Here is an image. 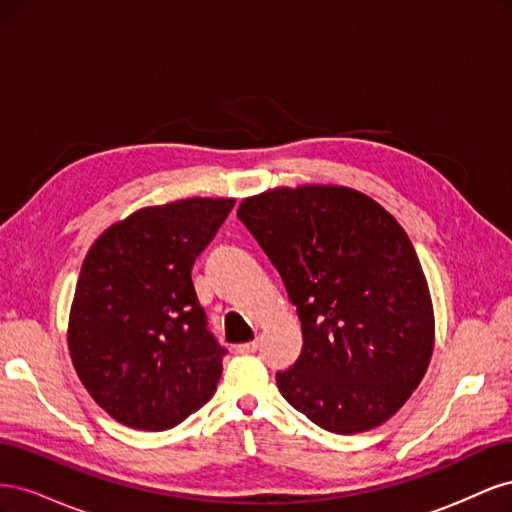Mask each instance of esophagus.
Returning <instances> with one entry per match:
<instances>
[{"mask_svg":"<svg viewBox=\"0 0 512 512\" xmlns=\"http://www.w3.org/2000/svg\"><path fill=\"white\" fill-rule=\"evenodd\" d=\"M235 350H237L239 354H252V352H256V350H258V339H254V342L239 344Z\"/></svg>","mask_w":512,"mask_h":512,"instance_id":"34e87169","label":"esophagus"}]
</instances>
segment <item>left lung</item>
I'll return each mask as SVG.
<instances>
[{
    "label": "left lung",
    "instance_id": "obj_1",
    "mask_svg": "<svg viewBox=\"0 0 512 512\" xmlns=\"http://www.w3.org/2000/svg\"><path fill=\"white\" fill-rule=\"evenodd\" d=\"M239 220L297 305L303 350L277 389L318 427L350 436L382 425L423 380L433 305L406 230L342 185L245 198Z\"/></svg>",
    "mask_w": 512,
    "mask_h": 512
}]
</instances>
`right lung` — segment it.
Listing matches in <instances>:
<instances>
[{
  "mask_svg": "<svg viewBox=\"0 0 512 512\" xmlns=\"http://www.w3.org/2000/svg\"><path fill=\"white\" fill-rule=\"evenodd\" d=\"M232 207L235 198L145 207L89 247L68 348L89 395L121 425L170 429L218 389L226 348L207 329L192 267Z\"/></svg>",
  "mask_w": 512,
  "mask_h": 512,
  "instance_id": "add662e5",
  "label": "right lung"
}]
</instances>
